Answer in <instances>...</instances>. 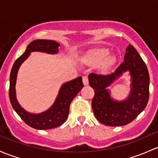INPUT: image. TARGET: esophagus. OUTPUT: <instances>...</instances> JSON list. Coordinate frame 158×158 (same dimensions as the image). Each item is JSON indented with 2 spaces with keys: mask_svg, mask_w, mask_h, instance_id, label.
<instances>
[{
  "mask_svg": "<svg viewBox=\"0 0 158 158\" xmlns=\"http://www.w3.org/2000/svg\"><path fill=\"white\" fill-rule=\"evenodd\" d=\"M83 83H84V84L85 86L88 85L89 80H88V77H87V76H84V77H83Z\"/></svg>",
  "mask_w": 158,
  "mask_h": 158,
  "instance_id": "obj_1",
  "label": "esophagus"
}]
</instances>
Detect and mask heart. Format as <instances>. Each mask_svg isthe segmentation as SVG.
<instances>
[{"label": "heart", "mask_w": 158, "mask_h": 158, "mask_svg": "<svg viewBox=\"0 0 158 158\" xmlns=\"http://www.w3.org/2000/svg\"><path fill=\"white\" fill-rule=\"evenodd\" d=\"M83 62L89 65L99 64L102 71H107L113 66L115 62L114 55L107 54V49L102 47L94 48L87 51L82 57Z\"/></svg>", "instance_id": "1"}]
</instances>
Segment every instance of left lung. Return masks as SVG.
<instances>
[{
  "instance_id": "left-lung-1",
  "label": "left lung",
  "mask_w": 158,
  "mask_h": 158,
  "mask_svg": "<svg viewBox=\"0 0 158 158\" xmlns=\"http://www.w3.org/2000/svg\"><path fill=\"white\" fill-rule=\"evenodd\" d=\"M126 70H129L132 76L131 94L125 102H114L105 88ZM149 83L145 63L135 48L129 45L126 48L124 61L114 72L107 75L95 73L89 74V84L94 90L91 105L97 119L109 126H122L131 123L147 106Z\"/></svg>"
}]
</instances>
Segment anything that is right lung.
Segmentation results:
<instances>
[{
  "label": "right lung",
  "mask_w": 158,
  "mask_h": 158,
  "mask_svg": "<svg viewBox=\"0 0 158 158\" xmlns=\"http://www.w3.org/2000/svg\"><path fill=\"white\" fill-rule=\"evenodd\" d=\"M58 46L59 44L53 40H34L29 44L25 52L16 60L11 69L9 88V97L11 105L26 124L36 129H49L63 124L68 118L70 104L77 93L84 87L81 77L64 84L52 106L40 114H31L27 113L19 105L16 99L15 84L17 71L20 64L28 58L32 52H43L54 54L58 52Z\"/></svg>",
  "instance_id": "1"
}]
</instances>
